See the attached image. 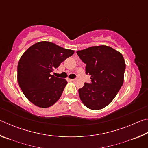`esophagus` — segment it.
<instances>
[{
  "mask_svg": "<svg viewBox=\"0 0 148 148\" xmlns=\"http://www.w3.org/2000/svg\"><path fill=\"white\" fill-rule=\"evenodd\" d=\"M71 81H72V82H76V80H77V79H76V78H75V79H71Z\"/></svg>",
  "mask_w": 148,
  "mask_h": 148,
  "instance_id": "1",
  "label": "esophagus"
}]
</instances>
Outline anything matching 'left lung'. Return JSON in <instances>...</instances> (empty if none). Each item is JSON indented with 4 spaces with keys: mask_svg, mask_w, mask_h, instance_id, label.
<instances>
[{
    "mask_svg": "<svg viewBox=\"0 0 148 148\" xmlns=\"http://www.w3.org/2000/svg\"><path fill=\"white\" fill-rule=\"evenodd\" d=\"M86 64V73L91 84L78 89L79 98L89 109L101 110L111 102L124 81L126 64L122 54L107 46H92L77 51Z\"/></svg>",
    "mask_w": 148,
    "mask_h": 148,
    "instance_id": "obj_1",
    "label": "left lung"
}]
</instances>
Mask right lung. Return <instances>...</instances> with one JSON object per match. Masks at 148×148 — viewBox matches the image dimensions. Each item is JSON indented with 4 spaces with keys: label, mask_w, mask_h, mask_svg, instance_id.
I'll use <instances>...</instances> for the list:
<instances>
[{
    "label": "right lung",
    "mask_w": 148,
    "mask_h": 148,
    "mask_svg": "<svg viewBox=\"0 0 148 148\" xmlns=\"http://www.w3.org/2000/svg\"><path fill=\"white\" fill-rule=\"evenodd\" d=\"M74 53V50L47 41L39 42L26 50L17 65V82L30 102L46 108L58 101L67 81L51 72Z\"/></svg>",
    "instance_id": "obj_1"
}]
</instances>
